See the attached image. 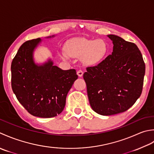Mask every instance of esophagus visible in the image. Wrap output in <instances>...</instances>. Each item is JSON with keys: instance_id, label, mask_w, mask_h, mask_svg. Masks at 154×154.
<instances>
[{"instance_id": "esophagus-1", "label": "esophagus", "mask_w": 154, "mask_h": 154, "mask_svg": "<svg viewBox=\"0 0 154 154\" xmlns=\"http://www.w3.org/2000/svg\"><path fill=\"white\" fill-rule=\"evenodd\" d=\"M83 74H84V72L82 71L81 70H78V72H77V74H78V76H79V77H82L83 76Z\"/></svg>"}]
</instances>
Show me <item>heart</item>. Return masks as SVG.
I'll list each match as a JSON object with an SVG mask.
<instances>
[{
    "mask_svg": "<svg viewBox=\"0 0 154 154\" xmlns=\"http://www.w3.org/2000/svg\"><path fill=\"white\" fill-rule=\"evenodd\" d=\"M66 50L69 55L81 57V61L86 66H95L104 60L108 53V43L103 39L89 40L80 38L69 42ZM65 57L64 53L62 54Z\"/></svg>",
    "mask_w": 154,
    "mask_h": 154,
    "instance_id": "1",
    "label": "heart"
}]
</instances>
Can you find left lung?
I'll return each instance as SVG.
<instances>
[{"mask_svg": "<svg viewBox=\"0 0 154 154\" xmlns=\"http://www.w3.org/2000/svg\"><path fill=\"white\" fill-rule=\"evenodd\" d=\"M114 46L112 54L84 74L92 109L110 116L132 106L142 92L146 66L139 48L122 38L108 35Z\"/></svg>", "mask_w": 154, "mask_h": 154, "instance_id": "obj_1", "label": "left lung"}]
</instances>
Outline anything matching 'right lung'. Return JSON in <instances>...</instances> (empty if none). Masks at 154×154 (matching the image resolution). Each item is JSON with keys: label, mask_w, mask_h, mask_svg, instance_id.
<instances>
[{"label": "right lung", "mask_w": 154, "mask_h": 154, "mask_svg": "<svg viewBox=\"0 0 154 154\" xmlns=\"http://www.w3.org/2000/svg\"><path fill=\"white\" fill-rule=\"evenodd\" d=\"M41 42L36 38L21 45L12 62L11 85L18 102L30 114L48 118L63 111L78 75L74 69L63 70L54 66L51 59L36 64L34 51Z\"/></svg>", "instance_id": "1"}]
</instances>
